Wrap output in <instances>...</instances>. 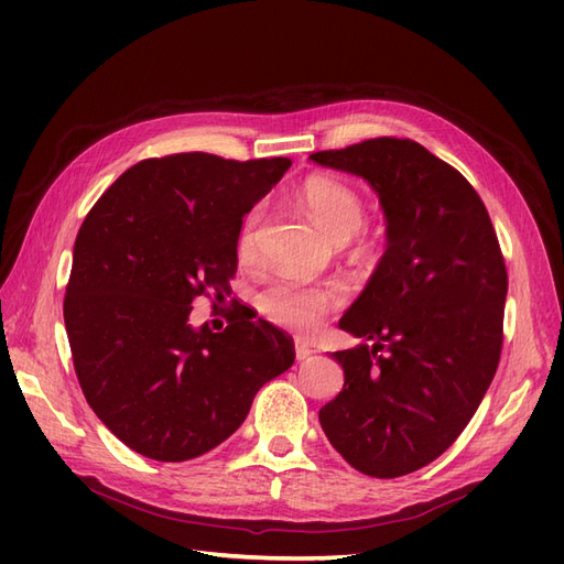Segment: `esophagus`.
Listing matches in <instances>:
<instances>
[{"label": "esophagus", "mask_w": 564, "mask_h": 564, "mask_svg": "<svg viewBox=\"0 0 564 564\" xmlns=\"http://www.w3.org/2000/svg\"><path fill=\"white\" fill-rule=\"evenodd\" d=\"M311 355H313V348H311V346H305V344H296V360H299V362L308 360Z\"/></svg>", "instance_id": "obj_1"}]
</instances>
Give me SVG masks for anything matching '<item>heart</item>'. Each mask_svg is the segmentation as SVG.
Listing matches in <instances>:
<instances>
[{"label":"heart","mask_w":564,"mask_h":564,"mask_svg":"<svg viewBox=\"0 0 564 564\" xmlns=\"http://www.w3.org/2000/svg\"><path fill=\"white\" fill-rule=\"evenodd\" d=\"M301 207L308 212L313 224L336 245L348 242L365 224V204L350 185L329 176H308L296 191ZM261 224V209H251L240 232H237V256L242 261H253L256 232ZM338 301L329 286H301L296 282H272L256 299L259 311L280 327L294 332H313L322 317Z\"/></svg>","instance_id":"1"}]
</instances>
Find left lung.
Instances as JSON below:
<instances>
[{"mask_svg": "<svg viewBox=\"0 0 564 564\" xmlns=\"http://www.w3.org/2000/svg\"><path fill=\"white\" fill-rule=\"evenodd\" d=\"M379 195L388 247L338 327L371 340L332 357L344 390L319 409L332 447L371 477L429 466L466 429L497 373L506 263L473 185L409 139L313 152Z\"/></svg>", "mask_w": 564, "mask_h": 564, "instance_id": "obj_1", "label": "left lung"}]
</instances>
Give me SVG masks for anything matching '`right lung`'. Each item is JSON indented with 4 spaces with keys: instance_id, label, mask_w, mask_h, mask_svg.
Listing matches in <instances>:
<instances>
[{
    "instance_id": "right-lung-1",
    "label": "right lung",
    "mask_w": 564,
    "mask_h": 564,
    "mask_svg": "<svg viewBox=\"0 0 564 564\" xmlns=\"http://www.w3.org/2000/svg\"><path fill=\"white\" fill-rule=\"evenodd\" d=\"M289 166L207 152L143 160L84 218L67 340L84 398L133 452L172 464L207 454L294 365L292 336L242 303L224 332L191 324L197 296H230L242 218Z\"/></svg>"
}]
</instances>
